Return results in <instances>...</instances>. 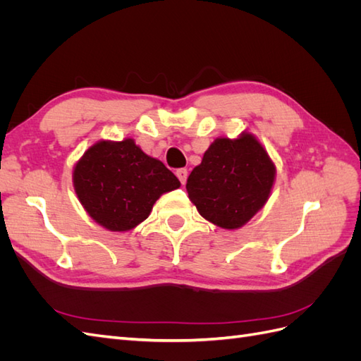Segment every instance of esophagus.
<instances>
[{
  "mask_svg": "<svg viewBox=\"0 0 361 361\" xmlns=\"http://www.w3.org/2000/svg\"><path fill=\"white\" fill-rule=\"evenodd\" d=\"M176 176H178V179L180 180V183L185 185V182H187V178H188V170H187V169H179V170H176Z\"/></svg>",
  "mask_w": 361,
  "mask_h": 361,
  "instance_id": "esophagus-1",
  "label": "esophagus"
}]
</instances>
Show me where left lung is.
I'll return each mask as SVG.
<instances>
[{
    "label": "left lung",
    "instance_id": "obj_1",
    "mask_svg": "<svg viewBox=\"0 0 361 361\" xmlns=\"http://www.w3.org/2000/svg\"><path fill=\"white\" fill-rule=\"evenodd\" d=\"M276 167L251 134L218 138L187 180L199 214L223 228L244 226L269 197Z\"/></svg>",
    "mask_w": 361,
    "mask_h": 361
}]
</instances>
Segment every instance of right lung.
<instances>
[{"mask_svg":"<svg viewBox=\"0 0 361 361\" xmlns=\"http://www.w3.org/2000/svg\"><path fill=\"white\" fill-rule=\"evenodd\" d=\"M75 191L96 223L111 232L134 228L149 216L164 192L180 187L179 179L134 140L99 141L73 170Z\"/></svg>","mask_w":361,"mask_h":361,"instance_id":"obj_1","label":"right lung"}]
</instances>
